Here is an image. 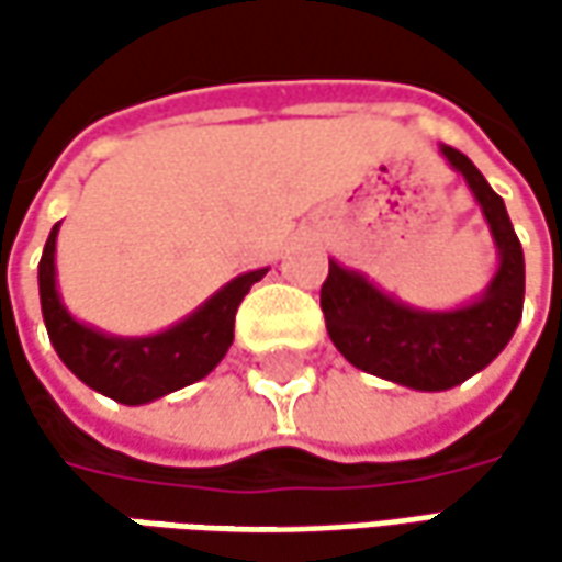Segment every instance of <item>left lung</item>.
I'll return each instance as SVG.
<instances>
[{"instance_id":"1","label":"left lung","mask_w":562,"mask_h":562,"mask_svg":"<svg viewBox=\"0 0 562 562\" xmlns=\"http://www.w3.org/2000/svg\"><path fill=\"white\" fill-rule=\"evenodd\" d=\"M443 159L465 178L482 205L501 266L485 293L460 310L428 313L400 303L359 271L328 262L322 284V313L328 335L347 362L369 375L413 391H447L482 372L509 344L522 318L526 259L509 225L507 205L491 190L485 175L460 149L441 146Z\"/></svg>"}]
</instances>
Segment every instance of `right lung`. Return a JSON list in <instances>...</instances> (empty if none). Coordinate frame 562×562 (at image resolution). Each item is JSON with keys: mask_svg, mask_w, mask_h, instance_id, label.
<instances>
[{"mask_svg": "<svg viewBox=\"0 0 562 562\" xmlns=\"http://www.w3.org/2000/svg\"><path fill=\"white\" fill-rule=\"evenodd\" d=\"M55 237L58 225L40 259V306L55 353L87 387L124 406H140L171 391L205 378L234 340V315L249 288L269 269H256L234 278L218 293H212L196 313L171 325L162 335L115 337L77 322L65 310L55 288Z\"/></svg>", "mask_w": 562, "mask_h": 562, "instance_id": "right-lung-1", "label": "right lung"}]
</instances>
